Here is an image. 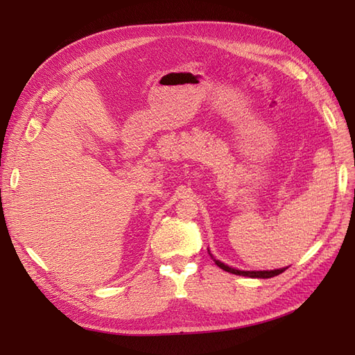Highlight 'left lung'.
Listing matches in <instances>:
<instances>
[{
    "mask_svg": "<svg viewBox=\"0 0 355 355\" xmlns=\"http://www.w3.org/2000/svg\"><path fill=\"white\" fill-rule=\"evenodd\" d=\"M209 254L211 256L210 250H209ZM211 259H213V261H214V263H216V265L220 268V270H223V271L231 272V274H235V275L250 277V278H271V277H275V275L282 274V272H284V271L287 270V268H282V270H274V271H240V270H234V268H231V266H228V265L222 263L220 261H216V259H214L213 256H211Z\"/></svg>",
    "mask_w": 355,
    "mask_h": 355,
    "instance_id": "8db88e82",
    "label": "left lung"
}]
</instances>
